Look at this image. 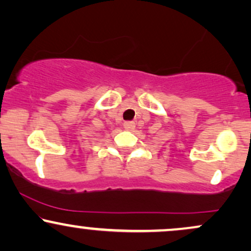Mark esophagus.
Instances as JSON below:
<instances>
[{
	"label": "esophagus",
	"mask_w": 251,
	"mask_h": 251,
	"mask_svg": "<svg viewBox=\"0 0 251 251\" xmlns=\"http://www.w3.org/2000/svg\"><path fill=\"white\" fill-rule=\"evenodd\" d=\"M134 127H135L134 122H125V123H124V128H125L126 131H133Z\"/></svg>",
	"instance_id": "obj_1"
}]
</instances>
